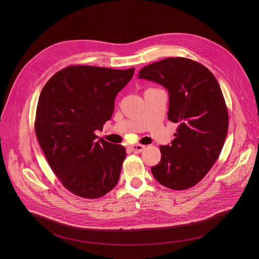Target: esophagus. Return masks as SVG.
<instances>
[{
    "label": "esophagus",
    "mask_w": 259,
    "mask_h": 259,
    "mask_svg": "<svg viewBox=\"0 0 259 259\" xmlns=\"http://www.w3.org/2000/svg\"><path fill=\"white\" fill-rule=\"evenodd\" d=\"M144 149H145V145H142V144H135V145H131L130 146L131 152H133L135 154L141 153Z\"/></svg>",
    "instance_id": "34e87169"
}]
</instances>
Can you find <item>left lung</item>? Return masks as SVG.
I'll return each mask as SVG.
<instances>
[{"mask_svg":"<svg viewBox=\"0 0 259 259\" xmlns=\"http://www.w3.org/2000/svg\"><path fill=\"white\" fill-rule=\"evenodd\" d=\"M138 77L168 90V120L178 123L171 145L160 146L161 161L152 173L168 189L193 188L211 170L227 138L229 112L223 91L206 66L184 57L146 65Z\"/></svg>","mask_w":259,"mask_h":259,"instance_id":"obj_1","label":"left lung"}]
</instances>
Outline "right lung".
I'll list each match as a JSON object with an SVG mask.
<instances>
[{
    "instance_id": "add662e5",
    "label": "right lung",
    "mask_w": 259,
    "mask_h": 259,
    "mask_svg": "<svg viewBox=\"0 0 259 259\" xmlns=\"http://www.w3.org/2000/svg\"><path fill=\"white\" fill-rule=\"evenodd\" d=\"M133 73L134 67L69 65L44 86L36 105L35 135L52 171L71 194L98 199L117 186L126 150L96 140L95 130L110 120L115 98Z\"/></svg>"
}]
</instances>
